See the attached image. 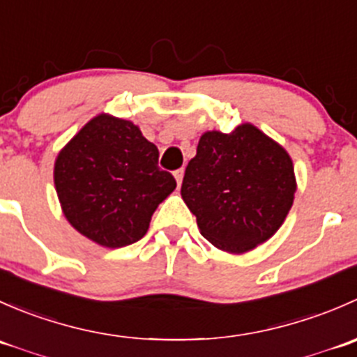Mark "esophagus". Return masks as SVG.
<instances>
[{"mask_svg": "<svg viewBox=\"0 0 357 357\" xmlns=\"http://www.w3.org/2000/svg\"><path fill=\"white\" fill-rule=\"evenodd\" d=\"M183 176H185V171H183V169L174 171V179H176V183H178V188L181 186V183H183Z\"/></svg>", "mask_w": 357, "mask_h": 357, "instance_id": "esophagus-1", "label": "esophagus"}]
</instances>
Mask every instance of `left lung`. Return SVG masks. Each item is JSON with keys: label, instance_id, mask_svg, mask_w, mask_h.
Listing matches in <instances>:
<instances>
[{"label": "left lung", "instance_id": "8db88e82", "mask_svg": "<svg viewBox=\"0 0 357 357\" xmlns=\"http://www.w3.org/2000/svg\"><path fill=\"white\" fill-rule=\"evenodd\" d=\"M295 192L289 152L250 122L229 135L205 131L181 185L202 236L228 254L268 242L289 215Z\"/></svg>", "mask_w": 357, "mask_h": 357}]
</instances>
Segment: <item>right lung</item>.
<instances>
[{"label":"right lung","instance_id":"obj_1","mask_svg":"<svg viewBox=\"0 0 357 357\" xmlns=\"http://www.w3.org/2000/svg\"><path fill=\"white\" fill-rule=\"evenodd\" d=\"M63 215L75 231L107 248L138 242L176 188L158 167V150L131 121L98 114L63 146L53 167Z\"/></svg>","mask_w":357,"mask_h":357}]
</instances>
